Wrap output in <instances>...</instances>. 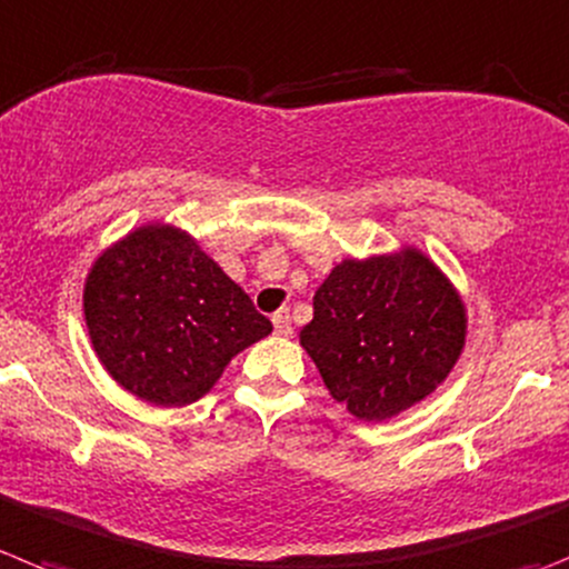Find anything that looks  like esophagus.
<instances>
[{"mask_svg":"<svg viewBox=\"0 0 569 569\" xmlns=\"http://www.w3.org/2000/svg\"><path fill=\"white\" fill-rule=\"evenodd\" d=\"M273 327H276V332H279V336H284V338L293 336V325H290L288 307H281V310L273 312Z\"/></svg>","mask_w":569,"mask_h":569,"instance_id":"34e87169","label":"esophagus"}]
</instances>
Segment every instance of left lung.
Segmentation results:
<instances>
[{
	"instance_id": "1",
	"label": "left lung",
	"mask_w": 569,
	"mask_h": 569,
	"mask_svg": "<svg viewBox=\"0 0 569 569\" xmlns=\"http://www.w3.org/2000/svg\"><path fill=\"white\" fill-rule=\"evenodd\" d=\"M466 305L423 250L343 259L312 296L299 341L327 392L380 423L429 398L466 347Z\"/></svg>"
}]
</instances>
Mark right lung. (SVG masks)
<instances>
[{"mask_svg": "<svg viewBox=\"0 0 569 569\" xmlns=\"http://www.w3.org/2000/svg\"><path fill=\"white\" fill-rule=\"evenodd\" d=\"M83 319L114 383L166 409L211 392L233 356L273 332L197 239L166 222L134 228L96 259Z\"/></svg>", "mask_w": 569, "mask_h": 569, "instance_id": "add662e5", "label": "right lung"}]
</instances>
